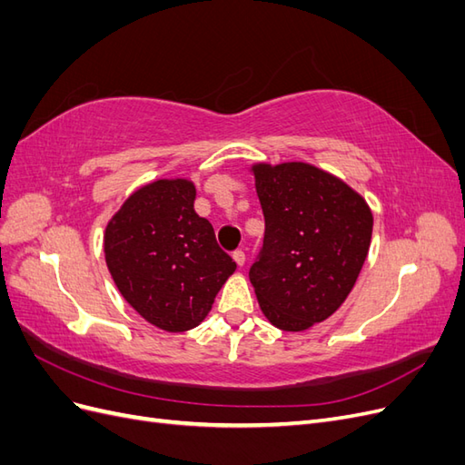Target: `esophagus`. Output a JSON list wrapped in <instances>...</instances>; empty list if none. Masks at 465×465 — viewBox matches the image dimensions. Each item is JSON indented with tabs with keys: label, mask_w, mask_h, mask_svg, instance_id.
Wrapping results in <instances>:
<instances>
[{
	"label": "esophagus",
	"mask_w": 465,
	"mask_h": 465,
	"mask_svg": "<svg viewBox=\"0 0 465 465\" xmlns=\"http://www.w3.org/2000/svg\"><path fill=\"white\" fill-rule=\"evenodd\" d=\"M232 260L236 262V265H241V267H242V265L246 263V254H244L242 250H236L234 254H232Z\"/></svg>",
	"instance_id": "34e87169"
}]
</instances>
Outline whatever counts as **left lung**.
Returning <instances> with one entry per match:
<instances>
[{"instance_id":"8db88e82","label":"left lung","mask_w":465,"mask_h":465,"mask_svg":"<svg viewBox=\"0 0 465 465\" xmlns=\"http://www.w3.org/2000/svg\"><path fill=\"white\" fill-rule=\"evenodd\" d=\"M250 173L265 219L250 281L275 328L304 331L353 291L369 256L372 211L341 178L311 163H252Z\"/></svg>"}]
</instances>
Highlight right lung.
<instances>
[{
  "label": "right lung",
  "mask_w": 465,
  "mask_h": 465,
  "mask_svg": "<svg viewBox=\"0 0 465 465\" xmlns=\"http://www.w3.org/2000/svg\"><path fill=\"white\" fill-rule=\"evenodd\" d=\"M190 178H157L139 186L110 217L104 260L122 297L168 333L205 320L236 263L217 246L211 223L193 211Z\"/></svg>",
  "instance_id": "obj_1"
}]
</instances>
